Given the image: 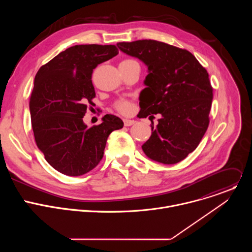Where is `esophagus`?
I'll list each match as a JSON object with an SVG mask.
<instances>
[{
	"instance_id": "esophagus-1",
	"label": "esophagus",
	"mask_w": 252,
	"mask_h": 252,
	"mask_svg": "<svg viewBox=\"0 0 252 252\" xmlns=\"http://www.w3.org/2000/svg\"><path fill=\"white\" fill-rule=\"evenodd\" d=\"M134 124H135V122L132 121V120H127V119H125V120H124V125H125L126 126H130L134 125Z\"/></svg>"
}]
</instances>
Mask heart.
<instances>
[{
  "mask_svg": "<svg viewBox=\"0 0 252 252\" xmlns=\"http://www.w3.org/2000/svg\"><path fill=\"white\" fill-rule=\"evenodd\" d=\"M133 62V60H125L122 63H128ZM115 107L118 112H120L123 115H129L133 111V105L132 103L125 98H121L115 102Z\"/></svg>",
  "mask_w": 252,
  "mask_h": 252,
  "instance_id": "1",
  "label": "heart"
}]
</instances>
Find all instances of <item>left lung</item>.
<instances>
[{"label": "left lung", "instance_id": "left-lung-1", "mask_svg": "<svg viewBox=\"0 0 252 252\" xmlns=\"http://www.w3.org/2000/svg\"><path fill=\"white\" fill-rule=\"evenodd\" d=\"M119 49L139 59L149 75L139 94L138 118H155L152 135L142 145L151 159L173 164L192 153L209 125L212 87L207 70L189 51L155 41L118 43Z\"/></svg>", "mask_w": 252, "mask_h": 252}]
</instances>
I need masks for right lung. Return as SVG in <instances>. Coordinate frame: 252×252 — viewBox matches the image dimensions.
<instances>
[{"instance_id":"obj_1","label":"right lung","mask_w":252,"mask_h":252,"mask_svg":"<svg viewBox=\"0 0 252 252\" xmlns=\"http://www.w3.org/2000/svg\"><path fill=\"white\" fill-rule=\"evenodd\" d=\"M119 54L115 45H77L40 67L30 98L32 127L46 160L69 176L83 175L101 160L106 139L123 121L105 115L88 127L83 121L94 105V68Z\"/></svg>"}]
</instances>
